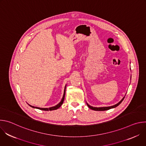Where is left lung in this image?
Returning <instances> with one entry per match:
<instances>
[{"label": "left lung", "instance_id": "8db88e82", "mask_svg": "<svg viewBox=\"0 0 146 146\" xmlns=\"http://www.w3.org/2000/svg\"><path fill=\"white\" fill-rule=\"evenodd\" d=\"M125 98V97H123L122 98V99L117 104H116V105H114V106H110V107H103V108H94L92 106H90L88 103H87V106H88V108L92 110H95V111H105V110H109L110 109H112V108H116L117 106H118L119 104L123 101V99Z\"/></svg>", "mask_w": 146, "mask_h": 146}]
</instances>
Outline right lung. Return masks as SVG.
I'll list each match as a JSON object with an SVG mask.
<instances>
[{
	"label": "right lung",
	"instance_id": "right-lung-1",
	"mask_svg": "<svg viewBox=\"0 0 146 146\" xmlns=\"http://www.w3.org/2000/svg\"><path fill=\"white\" fill-rule=\"evenodd\" d=\"M65 92H66V86H65V90H64V96H63V98H62V100L59 103H58L57 105H56L55 106H54V107H51V108H37V107H35V106H31L30 105H29L31 107L33 108H36V109H40V110H44V111H49V110H56L58 109V108H59L61 105H62V103H63L64 101V99H65Z\"/></svg>",
	"mask_w": 146,
	"mask_h": 146
}]
</instances>
